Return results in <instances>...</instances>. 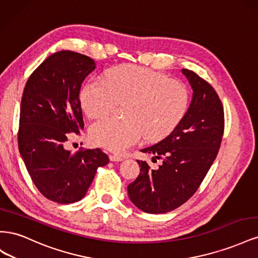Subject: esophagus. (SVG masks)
Instances as JSON below:
<instances>
[{"mask_svg": "<svg viewBox=\"0 0 258 258\" xmlns=\"http://www.w3.org/2000/svg\"><path fill=\"white\" fill-rule=\"evenodd\" d=\"M110 159H111V161H122L123 160L121 156H118V155H111Z\"/></svg>", "mask_w": 258, "mask_h": 258, "instance_id": "34e87169", "label": "esophagus"}]
</instances>
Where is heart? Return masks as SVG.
Instances as JSON below:
<instances>
[{
  "mask_svg": "<svg viewBox=\"0 0 258 258\" xmlns=\"http://www.w3.org/2000/svg\"><path fill=\"white\" fill-rule=\"evenodd\" d=\"M80 98L91 118L111 113L118 102L127 101L126 118L104 117L90 130L93 142L116 153L135 145L144 135L153 141L167 137L189 105V92L183 83L138 66L114 69L105 80L93 77L85 84Z\"/></svg>",
  "mask_w": 258,
  "mask_h": 258,
  "instance_id": "obj_1",
  "label": "heart"
}]
</instances>
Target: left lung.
<instances>
[{"label": "left lung", "instance_id": "8db88e82", "mask_svg": "<svg viewBox=\"0 0 258 258\" xmlns=\"http://www.w3.org/2000/svg\"><path fill=\"white\" fill-rule=\"evenodd\" d=\"M182 73L192 88L188 110L171 134L141 150L161 159L157 169L138 160L140 174L128 185L129 198L151 214L170 212L188 200L215 160L224 134V108L216 91L190 70ZM153 157V160H155Z\"/></svg>", "mask_w": 258, "mask_h": 258}]
</instances>
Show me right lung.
I'll return each mask as SVG.
<instances>
[{
  "instance_id": "right-lung-1",
  "label": "right lung",
  "mask_w": 258,
  "mask_h": 258,
  "mask_svg": "<svg viewBox=\"0 0 258 258\" xmlns=\"http://www.w3.org/2000/svg\"><path fill=\"white\" fill-rule=\"evenodd\" d=\"M95 69L85 54L54 52L30 75L22 93L19 152L37 189L58 204L85 197L97 169L110 161L100 148L75 154L66 148L70 134L84 129L81 86Z\"/></svg>"
}]
</instances>
